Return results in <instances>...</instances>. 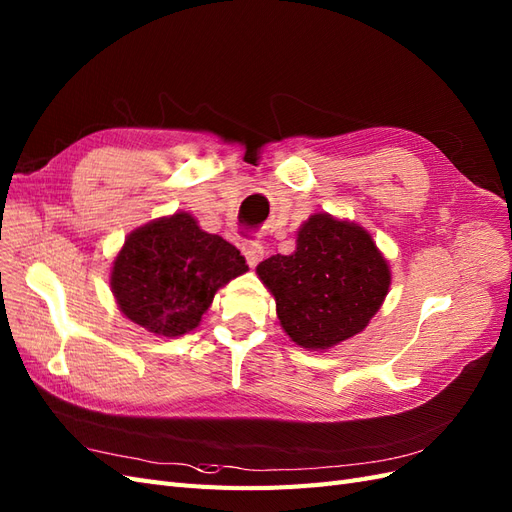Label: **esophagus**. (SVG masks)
Segmentation results:
<instances>
[{
    "instance_id": "1",
    "label": "esophagus",
    "mask_w": 512,
    "mask_h": 512,
    "mask_svg": "<svg viewBox=\"0 0 512 512\" xmlns=\"http://www.w3.org/2000/svg\"><path fill=\"white\" fill-rule=\"evenodd\" d=\"M242 253H244V257L248 261V266L255 268L259 261L264 259V246H261L259 242H255V240H248V242L242 244Z\"/></svg>"
}]
</instances>
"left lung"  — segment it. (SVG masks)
Instances as JSON below:
<instances>
[{"label": "left lung", "mask_w": 512, "mask_h": 512, "mask_svg": "<svg viewBox=\"0 0 512 512\" xmlns=\"http://www.w3.org/2000/svg\"><path fill=\"white\" fill-rule=\"evenodd\" d=\"M257 274L276 300L283 330L306 349H328L362 332L390 287L371 233L326 212L298 229L294 253L261 261Z\"/></svg>", "instance_id": "8db88e82"}]
</instances>
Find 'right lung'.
I'll return each instance as SVG.
<instances>
[{"label": "right lung", "instance_id": "1", "mask_svg": "<svg viewBox=\"0 0 512 512\" xmlns=\"http://www.w3.org/2000/svg\"><path fill=\"white\" fill-rule=\"evenodd\" d=\"M246 270L236 246L175 212L130 233L113 261L111 291L137 326L180 337L199 326L216 291Z\"/></svg>", "mask_w": 512, "mask_h": 512}]
</instances>
